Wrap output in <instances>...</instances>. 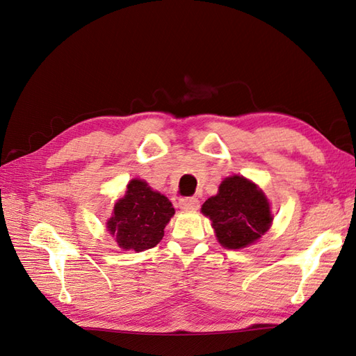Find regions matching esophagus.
Listing matches in <instances>:
<instances>
[{
  "instance_id": "esophagus-1",
  "label": "esophagus",
  "mask_w": 356,
  "mask_h": 356,
  "mask_svg": "<svg viewBox=\"0 0 356 356\" xmlns=\"http://www.w3.org/2000/svg\"><path fill=\"white\" fill-rule=\"evenodd\" d=\"M179 208L181 210H197V207H199V201H197V197H195V196H192V197H184V199H181L179 201Z\"/></svg>"
}]
</instances>
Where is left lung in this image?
<instances>
[{"mask_svg":"<svg viewBox=\"0 0 356 356\" xmlns=\"http://www.w3.org/2000/svg\"><path fill=\"white\" fill-rule=\"evenodd\" d=\"M201 211L210 218L219 243L228 249L254 243L270 228L273 220L263 190L238 175L225 178L218 195L208 197Z\"/></svg>","mask_w":356,"mask_h":356,"instance_id":"obj_1","label":"left lung"}]
</instances>
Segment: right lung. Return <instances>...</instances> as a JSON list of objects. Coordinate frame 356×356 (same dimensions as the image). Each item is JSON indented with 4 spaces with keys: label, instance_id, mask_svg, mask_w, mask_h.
I'll return each instance as SVG.
<instances>
[{
    "label": "right lung",
    "instance_id": "right-lung-1",
    "mask_svg": "<svg viewBox=\"0 0 356 356\" xmlns=\"http://www.w3.org/2000/svg\"><path fill=\"white\" fill-rule=\"evenodd\" d=\"M173 214L175 208L166 196L152 190L146 181L134 178L124 197L115 204L107 231L120 249L142 252L160 243Z\"/></svg>",
    "mask_w": 356,
    "mask_h": 356
}]
</instances>
